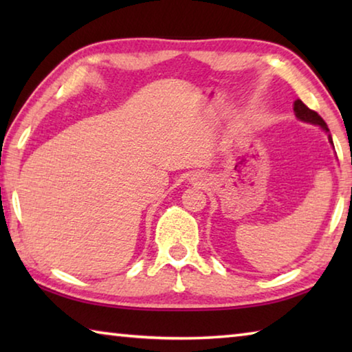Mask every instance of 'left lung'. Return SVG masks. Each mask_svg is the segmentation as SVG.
Masks as SVG:
<instances>
[{"instance_id":"1","label":"left lung","mask_w":352,"mask_h":352,"mask_svg":"<svg viewBox=\"0 0 352 352\" xmlns=\"http://www.w3.org/2000/svg\"><path fill=\"white\" fill-rule=\"evenodd\" d=\"M294 111H295V116L300 119V121L314 124V126H318V127L323 129L324 132L327 133V140H329L331 146L333 147V142H332V136L329 133V129H327L326 122L323 121V118H321L317 111H314V110L309 109V107H306L305 104H302L300 99H296L295 102H294Z\"/></svg>"}]
</instances>
